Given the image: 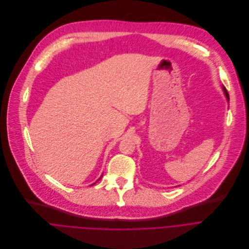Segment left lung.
Returning <instances> with one entry per match:
<instances>
[{"instance_id": "1", "label": "left lung", "mask_w": 249, "mask_h": 249, "mask_svg": "<svg viewBox=\"0 0 249 249\" xmlns=\"http://www.w3.org/2000/svg\"><path fill=\"white\" fill-rule=\"evenodd\" d=\"M223 89H224L225 95H226V97H227V99H228V101H229V100H230V96H229V93H228V91L226 90V88H225V87H223Z\"/></svg>"}]
</instances>
